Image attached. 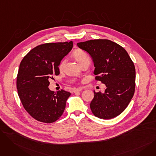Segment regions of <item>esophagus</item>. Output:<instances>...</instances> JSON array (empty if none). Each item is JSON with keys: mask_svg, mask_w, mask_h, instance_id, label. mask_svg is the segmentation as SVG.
<instances>
[{"mask_svg": "<svg viewBox=\"0 0 156 156\" xmlns=\"http://www.w3.org/2000/svg\"><path fill=\"white\" fill-rule=\"evenodd\" d=\"M82 88H76L75 89V90H74V93H76V92H81V90H82Z\"/></svg>", "mask_w": 156, "mask_h": 156, "instance_id": "1", "label": "esophagus"}]
</instances>
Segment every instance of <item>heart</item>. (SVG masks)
Returning a JSON list of instances; mask_svg holds the SVG:
<instances>
[{
	"label": "heart",
	"mask_w": 156,
	"mask_h": 156,
	"mask_svg": "<svg viewBox=\"0 0 156 156\" xmlns=\"http://www.w3.org/2000/svg\"><path fill=\"white\" fill-rule=\"evenodd\" d=\"M73 56L80 65L83 64L84 62L90 61V57L89 55L85 51L82 50V49L77 48L76 50L74 51V52H73ZM65 64H66L65 60H62L60 62L58 66V68L59 71H61L64 69Z\"/></svg>",
	"instance_id": "b5f03b06"
}]
</instances>
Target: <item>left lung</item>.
Instances as JSON below:
<instances>
[{"label":"left lung","mask_w":156,"mask_h":156,"mask_svg":"<svg viewBox=\"0 0 156 156\" xmlns=\"http://www.w3.org/2000/svg\"><path fill=\"white\" fill-rule=\"evenodd\" d=\"M94 63L95 80L105 85L104 94L94 92L90 107L94 115L103 119L115 118L124 111L135 88V68L125 49L107 39H95L77 44Z\"/></svg>","instance_id":"left-lung-1"}]
</instances>
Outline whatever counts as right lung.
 I'll return each instance as SVG.
<instances>
[{"label":"right lung","mask_w":156,"mask_h":156,"mask_svg":"<svg viewBox=\"0 0 156 156\" xmlns=\"http://www.w3.org/2000/svg\"><path fill=\"white\" fill-rule=\"evenodd\" d=\"M73 43L41 44L34 48L22 59L16 87L23 107L35 119L51 123L64 112L71 93L63 90H50L49 80L59 75L58 66L72 49Z\"/></svg>","instance_id":"obj_1"}]
</instances>
